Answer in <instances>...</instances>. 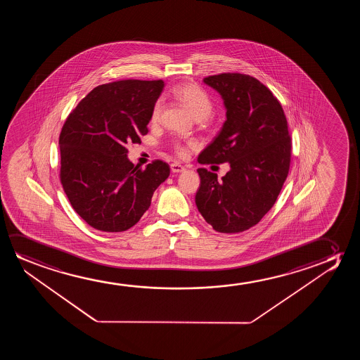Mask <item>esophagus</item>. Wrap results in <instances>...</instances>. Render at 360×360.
<instances>
[{
    "instance_id": "esophagus-1",
    "label": "esophagus",
    "mask_w": 360,
    "mask_h": 360,
    "mask_svg": "<svg viewBox=\"0 0 360 360\" xmlns=\"http://www.w3.org/2000/svg\"><path fill=\"white\" fill-rule=\"evenodd\" d=\"M186 168L183 167L182 165H179V163H172L171 165V171H172L173 173H181L184 171Z\"/></svg>"
}]
</instances>
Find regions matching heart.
<instances>
[{
  "label": "heart",
  "instance_id": "1",
  "mask_svg": "<svg viewBox=\"0 0 360 360\" xmlns=\"http://www.w3.org/2000/svg\"><path fill=\"white\" fill-rule=\"evenodd\" d=\"M174 97L187 108L193 118L200 122L207 119L212 112V99L207 96L205 91H202L199 86L194 84H183L173 89ZM162 109V102L158 101L153 105L151 112V122H158ZM174 151L178 156H186V148L179 143H174Z\"/></svg>",
  "mask_w": 360,
  "mask_h": 360
}]
</instances>
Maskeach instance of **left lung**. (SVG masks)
<instances>
[{"instance_id": "8db88e82", "label": "left lung", "mask_w": 360, "mask_h": 360, "mask_svg": "<svg viewBox=\"0 0 360 360\" xmlns=\"http://www.w3.org/2000/svg\"><path fill=\"white\" fill-rule=\"evenodd\" d=\"M220 94L226 120L202 150V165L229 163V172L199 168L198 210L217 232L246 231L271 210L290 166V136L278 99L248 75L221 74L202 79Z\"/></svg>"}]
</instances>
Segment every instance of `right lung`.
<instances>
[{
	"label": "right lung",
	"instance_id": "obj_1",
	"mask_svg": "<svg viewBox=\"0 0 360 360\" xmlns=\"http://www.w3.org/2000/svg\"><path fill=\"white\" fill-rule=\"evenodd\" d=\"M162 89L161 79L102 84L65 122L59 139L61 183L75 212L96 230L127 231L138 224L169 176L162 161L134 167L125 148L148 134Z\"/></svg>",
	"mask_w": 360,
	"mask_h": 360
}]
</instances>
